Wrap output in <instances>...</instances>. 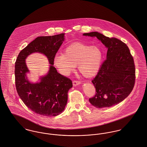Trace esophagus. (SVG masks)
I'll return each mask as SVG.
<instances>
[{
	"instance_id": "34e87169",
	"label": "esophagus",
	"mask_w": 147,
	"mask_h": 147,
	"mask_svg": "<svg viewBox=\"0 0 147 147\" xmlns=\"http://www.w3.org/2000/svg\"><path fill=\"white\" fill-rule=\"evenodd\" d=\"M81 84V81H78V80H74L73 81V85L74 86H76L79 84Z\"/></svg>"
}]
</instances>
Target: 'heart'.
<instances>
[{
	"label": "heart",
	"instance_id": "obj_1",
	"mask_svg": "<svg viewBox=\"0 0 147 147\" xmlns=\"http://www.w3.org/2000/svg\"><path fill=\"white\" fill-rule=\"evenodd\" d=\"M102 58V52L98 47L75 42L66 48L63 53L56 54L53 63L62 75H68L78 65L82 75L91 78L98 72Z\"/></svg>",
	"mask_w": 147,
	"mask_h": 147
}]
</instances>
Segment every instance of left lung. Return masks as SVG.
Wrapping results in <instances>:
<instances>
[{"label": "left lung", "mask_w": 147, "mask_h": 147, "mask_svg": "<svg viewBox=\"0 0 147 147\" xmlns=\"http://www.w3.org/2000/svg\"><path fill=\"white\" fill-rule=\"evenodd\" d=\"M95 36L108 48L107 58L92 81L95 94L89 102L99 108L110 107L123 101L132 92L135 82L134 58L127 45L116 38L98 32L85 33Z\"/></svg>", "instance_id": "8db88e82"}]
</instances>
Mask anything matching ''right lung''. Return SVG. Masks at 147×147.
<instances>
[{
    "instance_id": "obj_1",
    "label": "right lung",
    "mask_w": 147,
    "mask_h": 147,
    "mask_svg": "<svg viewBox=\"0 0 147 147\" xmlns=\"http://www.w3.org/2000/svg\"><path fill=\"white\" fill-rule=\"evenodd\" d=\"M64 39V33L38 37L20 52L15 62L17 93L27 107L41 116L51 117L61 114L67 104L68 92L72 87L71 80L59 74L53 66L54 57ZM35 52L45 54L51 65L48 74L41 78L40 83L32 84L26 77L28 70L25 59Z\"/></svg>"
}]
</instances>
